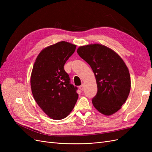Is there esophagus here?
Returning <instances> with one entry per match:
<instances>
[{
  "instance_id": "34e87169",
  "label": "esophagus",
  "mask_w": 152,
  "mask_h": 152,
  "mask_svg": "<svg viewBox=\"0 0 152 152\" xmlns=\"http://www.w3.org/2000/svg\"><path fill=\"white\" fill-rule=\"evenodd\" d=\"M79 89H80L81 91H84V84H82L80 86H79Z\"/></svg>"
}]
</instances>
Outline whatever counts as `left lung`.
<instances>
[{
  "label": "left lung",
  "mask_w": 152,
  "mask_h": 152,
  "mask_svg": "<svg viewBox=\"0 0 152 152\" xmlns=\"http://www.w3.org/2000/svg\"><path fill=\"white\" fill-rule=\"evenodd\" d=\"M79 56L93 70L98 93L92 99L94 108L104 115L122 108L131 90V77L125 62L113 50L99 44L80 46Z\"/></svg>",
  "instance_id": "8db88e82"
}]
</instances>
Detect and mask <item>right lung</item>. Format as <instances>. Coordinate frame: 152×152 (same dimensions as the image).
Wrapping results in <instances>:
<instances>
[{
  "instance_id": "add662e5",
  "label": "right lung",
  "mask_w": 152,
  "mask_h": 152,
  "mask_svg": "<svg viewBox=\"0 0 152 152\" xmlns=\"http://www.w3.org/2000/svg\"><path fill=\"white\" fill-rule=\"evenodd\" d=\"M77 45L61 41L49 45L37 57L30 77L31 93L36 103L50 118L66 117L75 107L77 87L70 84L64 65Z\"/></svg>"
}]
</instances>
